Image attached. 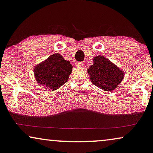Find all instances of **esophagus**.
<instances>
[{"mask_svg": "<svg viewBox=\"0 0 153 153\" xmlns=\"http://www.w3.org/2000/svg\"><path fill=\"white\" fill-rule=\"evenodd\" d=\"M76 66L78 67V68H80L83 66V63L82 62H78L76 63Z\"/></svg>", "mask_w": 153, "mask_h": 153, "instance_id": "1", "label": "esophagus"}]
</instances>
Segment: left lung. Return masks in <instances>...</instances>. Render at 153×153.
Wrapping results in <instances>:
<instances>
[{
	"mask_svg": "<svg viewBox=\"0 0 153 153\" xmlns=\"http://www.w3.org/2000/svg\"><path fill=\"white\" fill-rule=\"evenodd\" d=\"M93 65L88 69L91 82L104 91H114L124 78V73L117 65L102 56L94 57Z\"/></svg>",
	"mask_w": 153,
	"mask_h": 153,
	"instance_id": "obj_1",
	"label": "left lung"
}]
</instances>
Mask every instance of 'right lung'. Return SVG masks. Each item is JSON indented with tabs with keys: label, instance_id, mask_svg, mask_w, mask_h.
Here are the masks:
<instances>
[{
	"label": "right lung",
	"instance_id": "add662e5",
	"mask_svg": "<svg viewBox=\"0 0 153 153\" xmlns=\"http://www.w3.org/2000/svg\"><path fill=\"white\" fill-rule=\"evenodd\" d=\"M72 69L70 62L56 53L36 65L33 72L38 86L52 92L68 82Z\"/></svg>",
	"mask_w": 153,
	"mask_h": 153
}]
</instances>
